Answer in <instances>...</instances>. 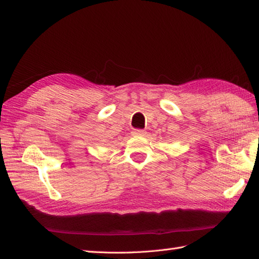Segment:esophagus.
<instances>
[{"label":"esophagus","instance_id":"1","mask_svg":"<svg viewBox=\"0 0 259 259\" xmlns=\"http://www.w3.org/2000/svg\"><path fill=\"white\" fill-rule=\"evenodd\" d=\"M146 135V131L145 130H141V129H135L133 131V136L135 137H142Z\"/></svg>","mask_w":259,"mask_h":259}]
</instances>
